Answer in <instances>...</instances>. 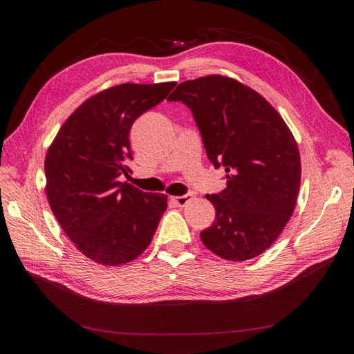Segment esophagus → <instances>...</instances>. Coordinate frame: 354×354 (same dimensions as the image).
Masks as SVG:
<instances>
[{
    "label": "esophagus",
    "instance_id": "1",
    "mask_svg": "<svg viewBox=\"0 0 354 354\" xmlns=\"http://www.w3.org/2000/svg\"><path fill=\"white\" fill-rule=\"evenodd\" d=\"M192 196L190 194H187V195H183V196H173L171 198V201H173L177 207H186L187 203L192 201Z\"/></svg>",
    "mask_w": 354,
    "mask_h": 354
}]
</instances>
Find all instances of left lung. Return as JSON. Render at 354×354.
<instances>
[{
	"instance_id": "obj_1",
	"label": "left lung",
	"mask_w": 354,
	"mask_h": 354,
	"mask_svg": "<svg viewBox=\"0 0 354 354\" xmlns=\"http://www.w3.org/2000/svg\"><path fill=\"white\" fill-rule=\"evenodd\" d=\"M168 100L192 111L208 159L227 173V187L207 195L216 221L201 232L203 245L230 261L260 255L295 208L301 162L291 130L261 94L220 75L181 82Z\"/></svg>"
}]
</instances>
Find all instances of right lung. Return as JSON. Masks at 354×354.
<instances>
[{"label": "right lung", "mask_w": 354, "mask_h": 354, "mask_svg": "<svg viewBox=\"0 0 354 354\" xmlns=\"http://www.w3.org/2000/svg\"><path fill=\"white\" fill-rule=\"evenodd\" d=\"M176 82L121 84L85 100L62 125L46 155V194L63 232L90 260L120 266L151 243L167 195L121 183L133 159L130 130Z\"/></svg>", "instance_id": "add662e5"}]
</instances>
